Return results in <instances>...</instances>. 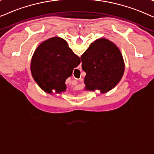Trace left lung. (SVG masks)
<instances>
[{
	"instance_id": "obj_1",
	"label": "left lung",
	"mask_w": 154,
	"mask_h": 154,
	"mask_svg": "<svg viewBox=\"0 0 154 154\" xmlns=\"http://www.w3.org/2000/svg\"><path fill=\"white\" fill-rule=\"evenodd\" d=\"M86 73L85 90H100L102 93L112 89L121 81L125 64L119 48L112 42L100 38L90 44L81 57Z\"/></svg>"
}]
</instances>
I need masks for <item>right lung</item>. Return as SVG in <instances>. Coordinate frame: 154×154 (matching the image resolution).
Listing matches in <instances>:
<instances>
[{"mask_svg":"<svg viewBox=\"0 0 154 154\" xmlns=\"http://www.w3.org/2000/svg\"><path fill=\"white\" fill-rule=\"evenodd\" d=\"M81 63L79 57L69 48L62 38L53 37L43 41L36 48L31 62V71L40 88L51 94L66 89V79Z\"/></svg>","mask_w":154,"mask_h":154,"instance_id":"obj_1","label":"right lung"}]
</instances>
